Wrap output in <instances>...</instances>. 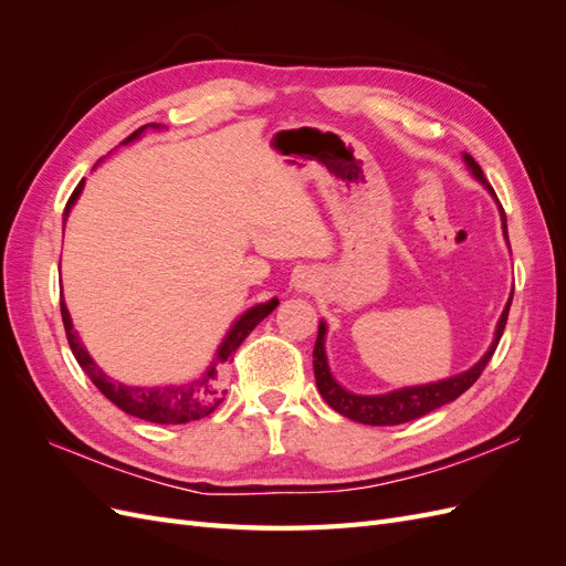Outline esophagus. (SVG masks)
I'll return each instance as SVG.
<instances>
[{"mask_svg": "<svg viewBox=\"0 0 566 566\" xmlns=\"http://www.w3.org/2000/svg\"><path fill=\"white\" fill-rule=\"evenodd\" d=\"M297 287H306V281H300V283H297Z\"/></svg>", "mask_w": 566, "mask_h": 566, "instance_id": "obj_1", "label": "esophagus"}]
</instances>
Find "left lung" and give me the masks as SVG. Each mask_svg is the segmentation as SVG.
Wrapping results in <instances>:
<instances>
[{"mask_svg": "<svg viewBox=\"0 0 566 566\" xmlns=\"http://www.w3.org/2000/svg\"><path fill=\"white\" fill-rule=\"evenodd\" d=\"M462 158H465V165L472 172V177L479 184H484L486 191L495 198L491 184L484 179L482 167H479L474 163V158L468 156V153H462ZM495 202H499V198H495ZM501 221H503V231H505V241H507V219H505L503 208H501ZM510 304H512V293H510V300L499 318V325H495V335H493L491 347L472 368H468L465 373H458V375H453V378H447V380L430 382V385L401 387V389L385 391V394H354V391H347L333 378L331 366H328V356H325V333H328V325H325V321H321L316 347H314V375H316V387L321 391L323 401L328 403L333 410H337L339 416H345L354 422L375 424V427L401 424V422H410V420L432 413V410L441 408L443 403L455 401L460 394L468 391L476 382L479 375H482V370L491 361V356H493L495 347H499L501 335L505 331Z\"/></svg>", "mask_w": 566, "mask_h": 566, "instance_id": "obj_1", "label": "left lung"}]
</instances>
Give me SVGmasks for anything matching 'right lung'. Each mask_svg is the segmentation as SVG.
Masks as SVG:
<instances>
[{
  "mask_svg": "<svg viewBox=\"0 0 566 566\" xmlns=\"http://www.w3.org/2000/svg\"><path fill=\"white\" fill-rule=\"evenodd\" d=\"M153 129H160V125H146ZM146 127H139L132 136L123 142V146L132 144L139 139V136L146 132ZM84 188V179L77 184L73 191L71 200L65 205L63 212V224L67 214H71L73 205L77 202L80 193ZM279 306V300L271 297L269 302L254 304L245 314L238 316L233 325L229 328L227 337L221 339V345L214 352L212 364L208 370L200 373L196 380L184 382V385H123L98 368V364L90 356L87 347L82 345V339L75 331L73 318L67 314V306L61 300V316L65 325V335H67V345H71L80 368L90 375V380L98 387V391L104 394L108 401H113L119 410L125 413L142 418L148 422H158V424H184L191 420H200L205 416H210L212 410L224 401V368L231 361L233 352L241 347V342L256 328V323L264 321L273 310Z\"/></svg>",
  "mask_w": 566,
  "mask_h": 566,
  "instance_id": "right-lung-1",
  "label": "right lung"
}]
</instances>
